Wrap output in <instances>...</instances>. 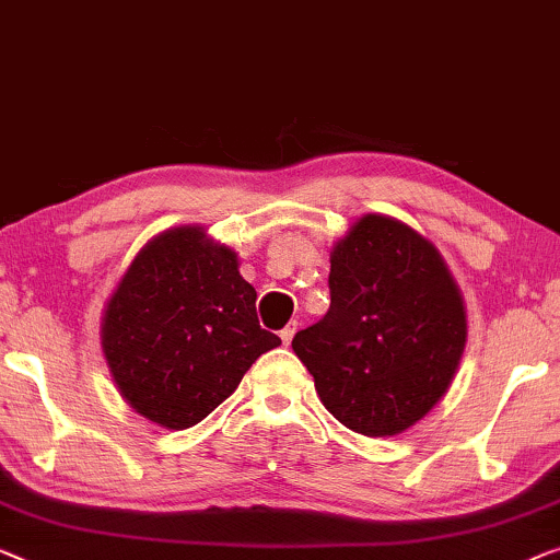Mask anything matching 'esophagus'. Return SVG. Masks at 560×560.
<instances>
[{
	"label": "esophagus",
	"instance_id": "esophagus-1",
	"mask_svg": "<svg viewBox=\"0 0 560 560\" xmlns=\"http://www.w3.org/2000/svg\"><path fill=\"white\" fill-rule=\"evenodd\" d=\"M295 330H298V323H295V320H293V323H288V326L280 330V338H282V343H285V346H290V340H293V336H295Z\"/></svg>",
	"mask_w": 560,
	"mask_h": 560
}]
</instances>
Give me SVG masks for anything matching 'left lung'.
<instances>
[{
	"instance_id": "left-lung-1",
	"label": "left lung",
	"mask_w": 560,
	"mask_h": 560,
	"mask_svg": "<svg viewBox=\"0 0 560 560\" xmlns=\"http://www.w3.org/2000/svg\"><path fill=\"white\" fill-rule=\"evenodd\" d=\"M330 307L293 351L323 407L366 436H392L447 392L467 340L447 265L411 226L366 214L330 253Z\"/></svg>"
}]
</instances>
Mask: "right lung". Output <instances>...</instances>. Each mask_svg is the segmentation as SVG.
Returning <instances> with one entry per match:
<instances>
[{
    "instance_id": "1",
    "label": "right lung",
    "mask_w": 560,
    "mask_h": 560,
    "mask_svg": "<svg viewBox=\"0 0 560 560\" xmlns=\"http://www.w3.org/2000/svg\"><path fill=\"white\" fill-rule=\"evenodd\" d=\"M257 293L230 247L201 226L145 245L103 315V353L124 399L168 429L220 407L280 338L260 328Z\"/></svg>"
}]
</instances>
